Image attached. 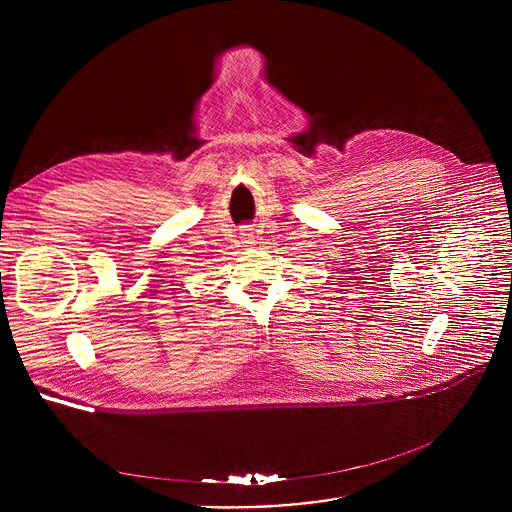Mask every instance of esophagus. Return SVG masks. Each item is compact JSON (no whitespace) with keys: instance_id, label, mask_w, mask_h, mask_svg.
Wrapping results in <instances>:
<instances>
[{"instance_id":"obj_1","label":"esophagus","mask_w":512,"mask_h":512,"mask_svg":"<svg viewBox=\"0 0 512 512\" xmlns=\"http://www.w3.org/2000/svg\"><path fill=\"white\" fill-rule=\"evenodd\" d=\"M240 238H242L244 244H252V242H254V234H252L250 228H244V230L240 232Z\"/></svg>"}]
</instances>
